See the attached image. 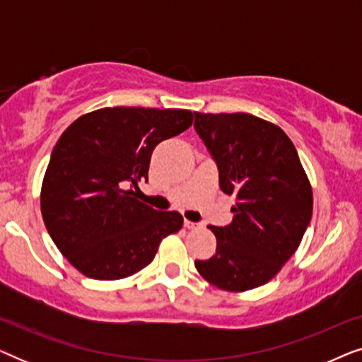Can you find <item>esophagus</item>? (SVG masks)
<instances>
[{
    "label": "esophagus",
    "instance_id": "34e87169",
    "mask_svg": "<svg viewBox=\"0 0 362 362\" xmlns=\"http://www.w3.org/2000/svg\"><path fill=\"white\" fill-rule=\"evenodd\" d=\"M185 227H186V229H197V227H199V224H196V222H191V221H185Z\"/></svg>",
    "mask_w": 362,
    "mask_h": 362
}]
</instances>
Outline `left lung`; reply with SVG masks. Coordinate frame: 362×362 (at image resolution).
<instances>
[{"label":"left lung","mask_w":362,"mask_h":362,"mask_svg":"<svg viewBox=\"0 0 362 362\" xmlns=\"http://www.w3.org/2000/svg\"><path fill=\"white\" fill-rule=\"evenodd\" d=\"M194 128L217 163L219 186L235 194L234 217L211 226L217 239L197 272L226 291L265 285L298 249L313 214V192L296 148L275 123L250 113L194 112Z\"/></svg>","instance_id":"8db88e82"}]
</instances>
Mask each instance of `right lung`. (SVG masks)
<instances>
[{
	"instance_id": "1",
	"label": "right lung",
	"mask_w": 362,
	"mask_h": 362,
	"mask_svg": "<svg viewBox=\"0 0 362 362\" xmlns=\"http://www.w3.org/2000/svg\"><path fill=\"white\" fill-rule=\"evenodd\" d=\"M191 125V110L105 107L62 133L42 180L41 212L54 244L81 274L127 279L151 264L160 242L181 229L180 212L143 204L133 187L148 181L158 143Z\"/></svg>"
}]
</instances>
